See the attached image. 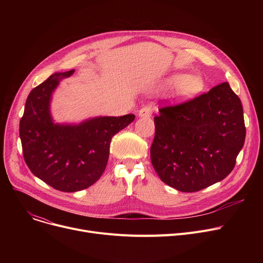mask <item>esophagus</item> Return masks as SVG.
Masks as SVG:
<instances>
[{"instance_id":"1","label":"esophagus","mask_w":263,"mask_h":263,"mask_svg":"<svg viewBox=\"0 0 263 263\" xmlns=\"http://www.w3.org/2000/svg\"><path fill=\"white\" fill-rule=\"evenodd\" d=\"M153 106L150 105H145L143 106L140 110H139V116L140 117H145V118H149L153 115Z\"/></svg>"}]
</instances>
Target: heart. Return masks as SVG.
<instances>
[{"mask_svg": "<svg viewBox=\"0 0 263 263\" xmlns=\"http://www.w3.org/2000/svg\"><path fill=\"white\" fill-rule=\"evenodd\" d=\"M172 85H179L178 90L181 95L192 96L200 91L203 87V83L198 77H185V76H177L172 78L170 81Z\"/></svg>", "mask_w": 263, "mask_h": 263, "instance_id": "b5f03b06", "label": "heart"}]
</instances>
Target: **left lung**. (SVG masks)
Returning a JSON list of instances; mask_svg holds the SVG:
<instances>
[{
    "label": "left lung",
    "instance_id": "1",
    "mask_svg": "<svg viewBox=\"0 0 263 263\" xmlns=\"http://www.w3.org/2000/svg\"><path fill=\"white\" fill-rule=\"evenodd\" d=\"M159 112L150 158L164 183L192 193L231 173L246 129L241 100L227 82Z\"/></svg>",
    "mask_w": 263,
    "mask_h": 263
}]
</instances>
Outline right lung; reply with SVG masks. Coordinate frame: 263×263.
Here are the masks:
<instances>
[{"mask_svg": "<svg viewBox=\"0 0 263 263\" xmlns=\"http://www.w3.org/2000/svg\"><path fill=\"white\" fill-rule=\"evenodd\" d=\"M74 69L57 72L27 97L20 120L24 161L30 171L50 186L62 192L89 187L102 176L112 137L135 116H100L79 124L54 123L50 113L52 92Z\"/></svg>", "mask_w": 263, "mask_h": 263, "instance_id": "add662e5", "label": "right lung"}]
</instances>
